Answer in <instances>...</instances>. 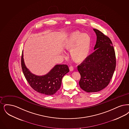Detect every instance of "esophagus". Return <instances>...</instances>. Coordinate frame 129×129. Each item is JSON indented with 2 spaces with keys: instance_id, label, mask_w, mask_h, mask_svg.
<instances>
[{
  "instance_id": "obj_1",
  "label": "esophagus",
  "mask_w": 129,
  "mask_h": 129,
  "mask_svg": "<svg viewBox=\"0 0 129 129\" xmlns=\"http://www.w3.org/2000/svg\"><path fill=\"white\" fill-rule=\"evenodd\" d=\"M69 70L71 72H72L73 71V68L72 66H71V67H69Z\"/></svg>"
}]
</instances>
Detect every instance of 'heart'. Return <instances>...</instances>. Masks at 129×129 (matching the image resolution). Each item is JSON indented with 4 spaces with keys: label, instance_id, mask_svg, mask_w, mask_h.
Segmentation results:
<instances>
[{
    "label": "heart",
    "instance_id": "heart-1",
    "mask_svg": "<svg viewBox=\"0 0 129 129\" xmlns=\"http://www.w3.org/2000/svg\"><path fill=\"white\" fill-rule=\"evenodd\" d=\"M91 37L87 33L73 31L64 38L61 45L65 50L71 51L70 55L73 61L81 63L88 57L91 50Z\"/></svg>",
    "mask_w": 129,
    "mask_h": 129
}]
</instances>
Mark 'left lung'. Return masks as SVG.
<instances>
[{"label": "left lung", "instance_id": "1", "mask_svg": "<svg viewBox=\"0 0 129 129\" xmlns=\"http://www.w3.org/2000/svg\"><path fill=\"white\" fill-rule=\"evenodd\" d=\"M94 51L78 66L81 75L80 87L88 93L99 92L108 85L116 68V57L112 42L97 29Z\"/></svg>", "mask_w": 129, "mask_h": 129}]
</instances>
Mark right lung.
Wrapping results in <instances>:
<instances>
[{"instance_id":"1","label":"right lung","mask_w":129,"mask_h":129,"mask_svg":"<svg viewBox=\"0 0 129 129\" xmlns=\"http://www.w3.org/2000/svg\"><path fill=\"white\" fill-rule=\"evenodd\" d=\"M21 68L26 80L36 91L45 95H53L59 89L63 77L69 72L67 65L57 64L44 75L32 73L26 67L23 51L21 57Z\"/></svg>"}]
</instances>
